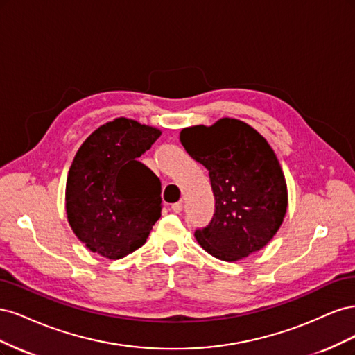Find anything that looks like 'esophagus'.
<instances>
[{
  "label": "esophagus",
  "mask_w": 355,
  "mask_h": 355,
  "mask_svg": "<svg viewBox=\"0 0 355 355\" xmlns=\"http://www.w3.org/2000/svg\"><path fill=\"white\" fill-rule=\"evenodd\" d=\"M182 209H184V204H182L180 201H179V202H175V204H171V210H173L175 213H180Z\"/></svg>",
  "instance_id": "esophagus-1"
}]
</instances>
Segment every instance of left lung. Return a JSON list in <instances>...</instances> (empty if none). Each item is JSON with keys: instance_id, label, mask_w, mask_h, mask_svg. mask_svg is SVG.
Listing matches in <instances>:
<instances>
[{"instance_id": "left-lung-1", "label": "left lung", "mask_w": 355, "mask_h": 355, "mask_svg": "<svg viewBox=\"0 0 355 355\" xmlns=\"http://www.w3.org/2000/svg\"><path fill=\"white\" fill-rule=\"evenodd\" d=\"M180 144L209 170L214 196L211 220L196 231L198 244L227 262L261 250L287 210L286 179L270 144L235 118L184 128Z\"/></svg>"}]
</instances>
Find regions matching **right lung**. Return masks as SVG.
Wrapping results in <instances>:
<instances>
[{
	"label": "right lung",
	"mask_w": 355,
	"mask_h": 355,
	"mask_svg": "<svg viewBox=\"0 0 355 355\" xmlns=\"http://www.w3.org/2000/svg\"><path fill=\"white\" fill-rule=\"evenodd\" d=\"M159 135L155 127L115 118L75 154L67 179V214L89 250L121 259L145 244L161 216V182L137 158Z\"/></svg>",
	"instance_id": "1"
}]
</instances>
